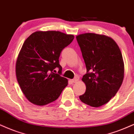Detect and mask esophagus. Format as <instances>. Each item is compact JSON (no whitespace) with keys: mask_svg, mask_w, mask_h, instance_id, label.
Segmentation results:
<instances>
[{"mask_svg":"<svg viewBox=\"0 0 134 134\" xmlns=\"http://www.w3.org/2000/svg\"><path fill=\"white\" fill-rule=\"evenodd\" d=\"M79 80H80V78H79L78 76H76L75 78L72 79V82H76L77 81H78Z\"/></svg>","mask_w":134,"mask_h":134,"instance_id":"34e87169","label":"esophagus"}]
</instances>
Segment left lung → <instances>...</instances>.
Masks as SVG:
<instances>
[{
	"instance_id": "obj_1",
	"label": "left lung",
	"mask_w": 134,
	"mask_h": 134,
	"mask_svg": "<svg viewBox=\"0 0 134 134\" xmlns=\"http://www.w3.org/2000/svg\"><path fill=\"white\" fill-rule=\"evenodd\" d=\"M76 40L87 70L82 78L86 90L80 99L90 106L100 107L114 97L121 86L122 55L115 41L107 36L87 33L77 35Z\"/></svg>"
}]
</instances>
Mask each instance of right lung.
Wrapping results in <instances>:
<instances>
[{
	"label": "right lung",
	"instance_id": "right-lung-1",
	"mask_svg": "<svg viewBox=\"0 0 134 134\" xmlns=\"http://www.w3.org/2000/svg\"><path fill=\"white\" fill-rule=\"evenodd\" d=\"M74 36L57 31L36 32L23 44L16 62V76L27 99L44 105L58 98L68 85L59 57ZM59 69L57 73L55 69Z\"/></svg>",
	"mask_w": 134,
	"mask_h": 134
}]
</instances>
